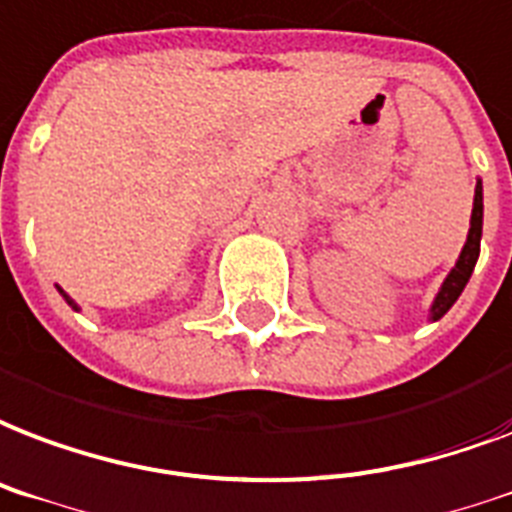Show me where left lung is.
Segmentation results:
<instances>
[{
	"label": "left lung",
	"instance_id": "1",
	"mask_svg": "<svg viewBox=\"0 0 512 512\" xmlns=\"http://www.w3.org/2000/svg\"><path fill=\"white\" fill-rule=\"evenodd\" d=\"M481 233H483V185L478 179L475 185V198H473V217H470V233H467V241H464L462 252H459V260L451 268V273L446 276V282L440 284L438 295L432 300V308H429V319L438 322L448 308L454 306L456 298L462 295V290L470 282L473 276V268L478 263V255H481Z\"/></svg>",
	"mask_w": 512,
	"mask_h": 512
}]
</instances>
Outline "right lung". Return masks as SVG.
I'll list each match as a JSON object with an SVG mask.
<instances>
[{"label":"right lung","instance_id":"obj_1","mask_svg":"<svg viewBox=\"0 0 512 512\" xmlns=\"http://www.w3.org/2000/svg\"><path fill=\"white\" fill-rule=\"evenodd\" d=\"M58 292H61V295H64V300H66V303H69V306H72V308H74V311H77V303H74V300H72V298H69V295H66V292H64V290H61V287H58Z\"/></svg>","mask_w":512,"mask_h":512}]
</instances>
